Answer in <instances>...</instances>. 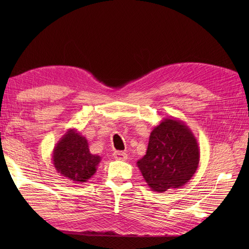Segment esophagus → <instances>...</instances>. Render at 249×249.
Here are the masks:
<instances>
[{"label":"esophagus","mask_w":249,"mask_h":249,"mask_svg":"<svg viewBox=\"0 0 249 249\" xmlns=\"http://www.w3.org/2000/svg\"><path fill=\"white\" fill-rule=\"evenodd\" d=\"M113 157H114L116 160H125L127 158V155L126 153L122 152V150H115V152L113 153Z\"/></svg>","instance_id":"1"}]
</instances>
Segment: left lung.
Masks as SVG:
<instances>
[{"instance_id":"left-lung-1","label":"left lung","mask_w":249,"mask_h":249,"mask_svg":"<svg viewBox=\"0 0 249 249\" xmlns=\"http://www.w3.org/2000/svg\"><path fill=\"white\" fill-rule=\"evenodd\" d=\"M199 147L190 127L177 118H164L150 132L146 154L137 166L156 192L178 189L189 182L199 164Z\"/></svg>"}]
</instances>
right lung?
I'll return each mask as SVG.
<instances>
[{"label": "right lung", "mask_w": 249, "mask_h": 249, "mask_svg": "<svg viewBox=\"0 0 249 249\" xmlns=\"http://www.w3.org/2000/svg\"><path fill=\"white\" fill-rule=\"evenodd\" d=\"M52 160L60 175L77 184L87 182L96 172L102 159L90 153L84 136L76 129H70L54 147Z\"/></svg>", "instance_id": "1"}]
</instances>
